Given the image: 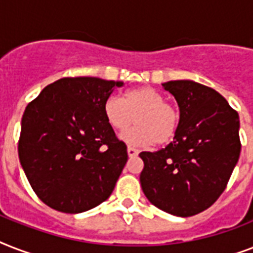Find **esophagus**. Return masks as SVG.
<instances>
[{
	"label": "esophagus",
	"instance_id": "34e87169",
	"mask_svg": "<svg viewBox=\"0 0 253 253\" xmlns=\"http://www.w3.org/2000/svg\"><path fill=\"white\" fill-rule=\"evenodd\" d=\"M127 154H128L130 158H135V156L139 154V151L135 150L134 147H127Z\"/></svg>",
	"mask_w": 253,
	"mask_h": 253
}]
</instances>
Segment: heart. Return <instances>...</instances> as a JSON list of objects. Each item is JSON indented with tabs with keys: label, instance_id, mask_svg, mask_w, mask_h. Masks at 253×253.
I'll use <instances>...</instances> for the list:
<instances>
[{
	"label": "heart",
	"instance_id": "obj_1",
	"mask_svg": "<svg viewBox=\"0 0 253 253\" xmlns=\"http://www.w3.org/2000/svg\"><path fill=\"white\" fill-rule=\"evenodd\" d=\"M103 115L117 131L126 130L135 118L136 126L121 135L123 142L135 147L167 144L172 142L180 127L178 109L166 102L164 94L151 86L131 89L122 99L109 97L103 103Z\"/></svg>",
	"mask_w": 253,
	"mask_h": 253
}]
</instances>
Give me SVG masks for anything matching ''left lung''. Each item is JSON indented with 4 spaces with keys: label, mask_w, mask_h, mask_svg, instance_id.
<instances>
[{
    "label": "left lung",
    "mask_w": 253,
    "mask_h": 253,
    "mask_svg": "<svg viewBox=\"0 0 253 253\" xmlns=\"http://www.w3.org/2000/svg\"><path fill=\"white\" fill-rule=\"evenodd\" d=\"M180 109V127L166 148L140 152L143 193L176 216H192L215 202L239 160V115L222 95L192 80L163 83Z\"/></svg>",
    "instance_id": "1"
}]
</instances>
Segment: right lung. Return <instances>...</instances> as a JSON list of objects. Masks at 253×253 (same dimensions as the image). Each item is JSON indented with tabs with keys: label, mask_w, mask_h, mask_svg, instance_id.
Instances as JSON below:
<instances>
[{
	"label": "right lung",
	"mask_w": 253,
	"mask_h": 253,
	"mask_svg": "<svg viewBox=\"0 0 253 253\" xmlns=\"http://www.w3.org/2000/svg\"><path fill=\"white\" fill-rule=\"evenodd\" d=\"M122 85L98 77H65L27 105L19 162L47 206L79 214L113 193L128 155L105 119L103 103Z\"/></svg>",
	"instance_id": "obj_1"
}]
</instances>
